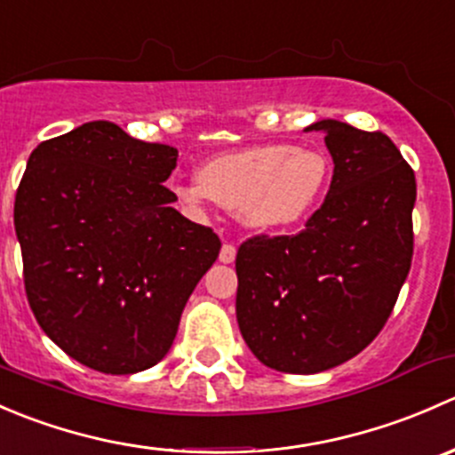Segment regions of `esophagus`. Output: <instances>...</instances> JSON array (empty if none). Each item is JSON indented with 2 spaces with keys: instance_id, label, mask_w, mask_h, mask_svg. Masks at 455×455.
Instances as JSON below:
<instances>
[{
  "instance_id": "esophagus-1",
  "label": "esophagus",
  "mask_w": 455,
  "mask_h": 455,
  "mask_svg": "<svg viewBox=\"0 0 455 455\" xmlns=\"http://www.w3.org/2000/svg\"><path fill=\"white\" fill-rule=\"evenodd\" d=\"M235 246L224 244L222 251H220V261H222V264H233V261H235Z\"/></svg>"
}]
</instances>
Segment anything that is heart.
Masks as SVG:
<instances>
[{
    "label": "heart",
    "instance_id": "heart-1",
    "mask_svg": "<svg viewBox=\"0 0 455 455\" xmlns=\"http://www.w3.org/2000/svg\"><path fill=\"white\" fill-rule=\"evenodd\" d=\"M328 178V158L321 151L268 142L204 160L198 180L176 185L173 191L191 209L213 200L237 211L244 227L275 233L288 231L313 215Z\"/></svg>",
    "mask_w": 455,
    "mask_h": 455
}]
</instances>
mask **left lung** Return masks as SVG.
Masks as SVG:
<instances>
[{"label": "left lung", "mask_w": 455, "mask_h": 455, "mask_svg": "<svg viewBox=\"0 0 455 455\" xmlns=\"http://www.w3.org/2000/svg\"><path fill=\"white\" fill-rule=\"evenodd\" d=\"M306 132L325 136L334 163L323 204L297 235L253 237L235 257L242 337L286 374L337 368L368 347L414 253L416 178L396 145L334 118Z\"/></svg>", "instance_id": "left-lung-1"}]
</instances>
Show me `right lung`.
Returning a JSON list of instances; mask_svg holds the SVG:
<instances>
[{"label":"right lung","instance_id":"1","mask_svg":"<svg viewBox=\"0 0 455 455\" xmlns=\"http://www.w3.org/2000/svg\"><path fill=\"white\" fill-rule=\"evenodd\" d=\"M178 149L109 121L84 123L30 154L15 198L28 304L79 363L136 374L176 339L220 237L173 209L163 185Z\"/></svg>","mask_w":455,"mask_h":455}]
</instances>
